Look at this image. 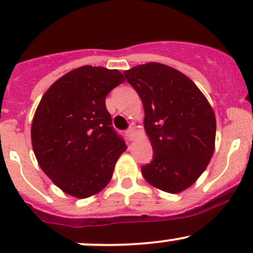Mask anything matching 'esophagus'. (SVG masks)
Instances as JSON below:
<instances>
[{
	"label": "esophagus",
	"mask_w": 253,
	"mask_h": 253,
	"mask_svg": "<svg viewBox=\"0 0 253 253\" xmlns=\"http://www.w3.org/2000/svg\"><path fill=\"white\" fill-rule=\"evenodd\" d=\"M126 136L129 141H132V139L134 138V129L132 128V127H129V128L126 129Z\"/></svg>",
	"instance_id": "34e87169"
}]
</instances>
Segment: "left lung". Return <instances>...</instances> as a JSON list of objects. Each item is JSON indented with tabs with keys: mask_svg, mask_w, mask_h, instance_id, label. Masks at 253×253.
<instances>
[{
	"mask_svg": "<svg viewBox=\"0 0 253 253\" xmlns=\"http://www.w3.org/2000/svg\"><path fill=\"white\" fill-rule=\"evenodd\" d=\"M124 75L141 98L153 147L152 162L142 167L143 177L165 192L186 190L213 155V109L190 78L169 66L150 62Z\"/></svg>",
	"mask_w": 253,
	"mask_h": 253,
	"instance_id": "8db88e82",
	"label": "left lung"
}]
</instances>
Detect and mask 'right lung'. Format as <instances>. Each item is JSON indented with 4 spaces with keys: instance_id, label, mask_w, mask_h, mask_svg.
I'll return each instance as SVG.
<instances>
[{
    "instance_id": "add662e5",
    "label": "right lung",
    "mask_w": 253,
    "mask_h": 253,
    "mask_svg": "<svg viewBox=\"0 0 253 253\" xmlns=\"http://www.w3.org/2000/svg\"><path fill=\"white\" fill-rule=\"evenodd\" d=\"M124 82L117 70L83 66L57 79L35 111L32 144L38 163L73 197L103 190L126 150L105 105L108 94Z\"/></svg>"
}]
</instances>
